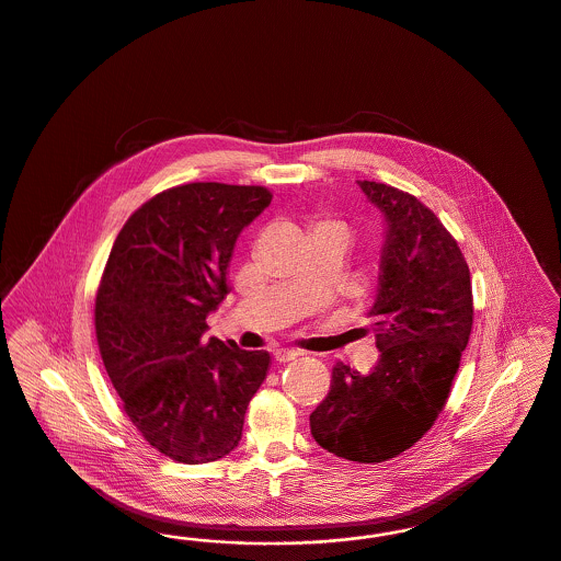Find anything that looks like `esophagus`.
Returning a JSON list of instances; mask_svg holds the SVG:
<instances>
[{
  "mask_svg": "<svg viewBox=\"0 0 561 561\" xmlns=\"http://www.w3.org/2000/svg\"><path fill=\"white\" fill-rule=\"evenodd\" d=\"M273 355H275V359L279 364H286V362H293L296 357H300V351H296V348H277Z\"/></svg>",
  "mask_w": 561,
  "mask_h": 561,
  "instance_id": "1",
  "label": "esophagus"
}]
</instances>
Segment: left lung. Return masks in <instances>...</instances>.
<instances>
[{"label": "left lung", "instance_id": "1", "mask_svg": "<svg viewBox=\"0 0 561 561\" xmlns=\"http://www.w3.org/2000/svg\"><path fill=\"white\" fill-rule=\"evenodd\" d=\"M357 185L385 225L366 313L380 359L368 374L339 362L309 423L323 450L380 462L414 446L442 412L469 343L473 296L460 248L435 214L400 188Z\"/></svg>", "mask_w": 561, "mask_h": 561}]
</instances>
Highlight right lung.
Listing matches in <instances>:
<instances>
[{"mask_svg":"<svg viewBox=\"0 0 561 561\" xmlns=\"http://www.w3.org/2000/svg\"><path fill=\"white\" fill-rule=\"evenodd\" d=\"M271 204L263 187L191 183L128 218L96 294V339L126 414L161 454L210 462L236 450L267 351L204 339L231 293L241 231Z\"/></svg>","mask_w":561,"mask_h":561,"instance_id":"1","label":"right lung"}]
</instances>
